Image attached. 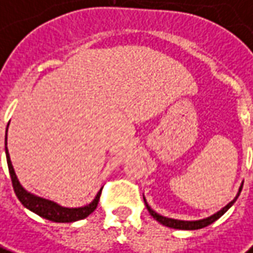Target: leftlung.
Masks as SVG:
<instances>
[{
	"instance_id": "obj_1",
	"label": "left lung",
	"mask_w": 253,
	"mask_h": 253,
	"mask_svg": "<svg viewBox=\"0 0 253 253\" xmlns=\"http://www.w3.org/2000/svg\"><path fill=\"white\" fill-rule=\"evenodd\" d=\"M240 192H241V188H240V191L237 194V197H235L227 206H224L221 211H219L217 213H214L213 216L211 217H206V219H202V220H197V221H184V220H176V219H169V217H165V216H161V214H158L156 212H154L151 208L148 206V204L145 202V206H147V209H148L149 214L158 220L159 223H162L163 226H166V227H170V228H177V230H199V228H204L206 226H209V224H212L213 221H216L219 217H221L224 213L227 212L228 209L231 208V205L234 204L237 198H238V195H240ZM145 201V198H144Z\"/></svg>"
}]
</instances>
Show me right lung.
Masks as SVG:
<instances>
[{
  "mask_svg": "<svg viewBox=\"0 0 253 253\" xmlns=\"http://www.w3.org/2000/svg\"><path fill=\"white\" fill-rule=\"evenodd\" d=\"M5 145H6V135H5ZM5 152H6V162H8V169H9V174H11L13 191L16 194L19 201L22 202V205L26 206L29 211H32L36 214H39V216L49 221H55V223H72V221L85 219L88 214H91L97 209L98 201H99L102 190H99L95 199L91 202L90 205L83 206V208H62V206L56 205L52 201L40 198V197H34L33 194L26 191L25 188L20 185V183H19L18 177L15 174V170L12 168L11 159H9V154H8L6 147H5Z\"/></svg>",
  "mask_w": 253,
  "mask_h": 253,
  "instance_id": "right-lung-1",
  "label": "right lung"
}]
</instances>
